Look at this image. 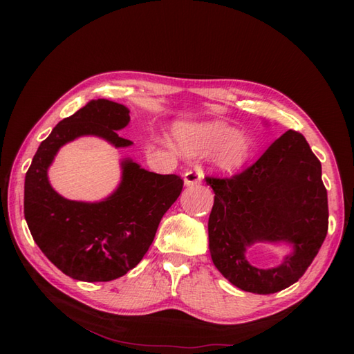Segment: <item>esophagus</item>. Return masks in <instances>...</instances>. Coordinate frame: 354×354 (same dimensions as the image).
Listing matches in <instances>:
<instances>
[{"mask_svg":"<svg viewBox=\"0 0 354 354\" xmlns=\"http://www.w3.org/2000/svg\"><path fill=\"white\" fill-rule=\"evenodd\" d=\"M202 181V173L199 170H187L184 173V185L185 187H193L198 185Z\"/></svg>","mask_w":354,"mask_h":354,"instance_id":"obj_1","label":"esophagus"}]
</instances>
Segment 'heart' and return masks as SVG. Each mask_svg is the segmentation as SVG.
Returning <instances> with one entry per match:
<instances>
[{"label": "heart", "mask_w": 354, "mask_h": 354, "mask_svg": "<svg viewBox=\"0 0 354 354\" xmlns=\"http://www.w3.org/2000/svg\"><path fill=\"white\" fill-rule=\"evenodd\" d=\"M173 140L185 155H209L213 167L222 173L242 170L252 160L255 150L250 133L239 132L222 120L176 123L173 126Z\"/></svg>", "instance_id": "heart-1"}]
</instances>
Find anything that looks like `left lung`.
Masks as SVG:
<instances>
[{
    "label": "left lung",
    "mask_w": 354,
    "mask_h": 354,
    "mask_svg": "<svg viewBox=\"0 0 354 354\" xmlns=\"http://www.w3.org/2000/svg\"><path fill=\"white\" fill-rule=\"evenodd\" d=\"M205 181L216 194L208 248L217 270L236 288L260 295L298 281L328 228L321 162L303 135L284 132L243 173ZM255 243L288 244L291 252L278 267L260 270L245 259Z\"/></svg>",
    "instance_id": "left-lung-1"
}]
</instances>
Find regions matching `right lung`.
I'll list each match as a JSON object with an SVG mask.
<instances>
[{"mask_svg":"<svg viewBox=\"0 0 354 354\" xmlns=\"http://www.w3.org/2000/svg\"><path fill=\"white\" fill-rule=\"evenodd\" d=\"M124 104L89 100L64 118L45 138L26 173L24 216L36 245L65 275L80 281H111L138 265L152 245L164 213L183 192L178 175H158L123 158L122 181L108 198L95 202L61 196L48 181L59 149L80 137H99L115 149L131 122Z\"/></svg>","mask_w":354,"mask_h":354,"instance_id":"right-lung-1","label":"right lung"}]
</instances>
